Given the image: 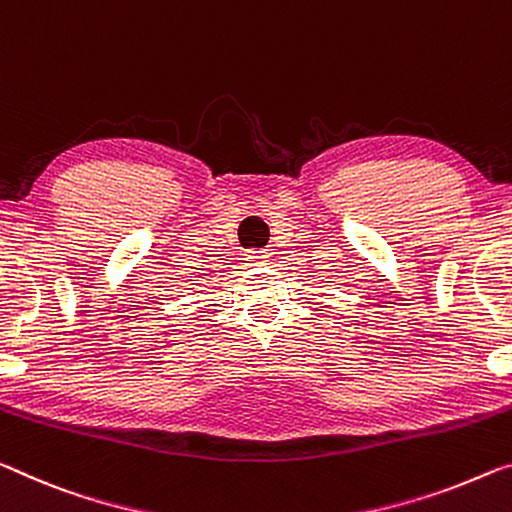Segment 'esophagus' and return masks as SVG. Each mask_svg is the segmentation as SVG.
<instances>
[{"mask_svg": "<svg viewBox=\"0 0 512 512\" xmlns=\"http://www.w3.org/2000/svg\"><path fill=\"white\" fill-rule=\"evenodd\" d=\"M269 259H271L269 250H250L248 253V262H253V264H266Z\"/></svg>", "mask_w": 512, "mask_h": 512, "instance_id": "34e87169", "label": "esophagus"}]
</instances>
